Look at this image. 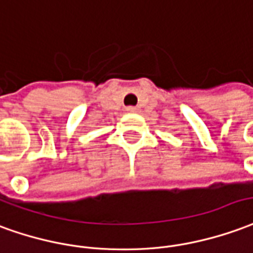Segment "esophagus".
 Instances as JSON below:
<instances>
[{
    "label": "esophagus",
    "mask_w": 253,
    "mask_h": 253,
    "mask_svg": "<svg viewBox=\"0 0 253 253\" xmlns=\"http://www.w3.org/2000/svg\"><path fill=\"white\" fill-rule=\"evenodd\" d=\"M126 112H128V113H137V112H139V109H137V107H135V106H128V107H126Z\"/></svg>",
    "instance_id": "34e87169"
}]
</instances>
